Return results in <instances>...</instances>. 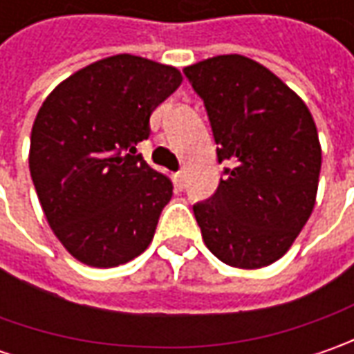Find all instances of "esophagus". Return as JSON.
Here are the masks:
<instances>
[{
    "instance_id": "1",
    "label": "esophagus",
    "mask_w": 354,
    "mask_h": 354,
    "mask_svg": "<svg viewBox=\"0 0 354 354\" xmlns=\"http://www.w3.org/2000/svg\"><path fill=\"white\" fill-rule=\"evenodd\" d=\"M175 187L177 189H183L185 187V171H177L175 173Z\"/></svg>"
}]
</instances>
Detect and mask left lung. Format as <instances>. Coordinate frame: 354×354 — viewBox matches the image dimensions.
<instances>
[{
  "mask_svg": "<svg viewBox=\"0 0 354 354\" xmlns=\"http://www.w3.org/2000/svg\"><path fill=\"white\" fill-rule=\"evenodd\" d=\"M203 98L226 177L193 205L207 248L232 268H264L290 250L315 205L321 145L306 102L272 71L221 55L183 71Z\"/></svg>",
  "mask_w": 354,
  "mask_h": 354,
  "instance_id": "left-lung-1",
  "label": "left lung"
}]
</instances>
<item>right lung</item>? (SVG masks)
Masks as SVG:
<instances>
[{
    "instance_id": "add662e5",
    "label": "right lung",
    "mask_w": 354,
    "mask_h": 354,
    "mask_svg": "<svg viewBox=\"0 0 354 354\" xmlns=\"http://www.w3.org/2000/svg\"><path fill=\"white\" fill-rule=\"evenodd\" d=\"M181 82L175 66L116 55L62 80L39 108L31 179L48 226L78 262L114 268L153 240L173 185L136 145Z\"/></svg>"
}]
</instances>
